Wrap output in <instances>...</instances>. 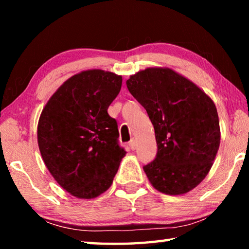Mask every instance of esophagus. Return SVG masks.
<instances>
[{"instance_id": "esophagus-1", "label": "esophagus", "mask_w": 249, "mask_h": 249, "mask_svg": "<svg viewBox=\"0 0 249 249\" xmlns=\"http://www.w3.org/2000/svg\"><path fill=\"white\" fill-rule=\"evenodd\" d=\"M129 148L132 149V150H134L135 148H136V141L132 140V141L129 142Z\"/></svg>"}]
</instances>
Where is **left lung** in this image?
<instances>
[{"label": "left lung", "instance_id": "obj_1", "mask_svg": "<svg viewBox=\"0 0 249 249\" xmlns=\"http://www.w3.org/2000/svg\"><path fill=\"white\" fill-rule=\"evenodd\" d=\"M126 86L154 125L157 154L144 167L158 191L187 193L203 180L220 146L215 104L195 83L171 69L148 68Z\"/></svg>", "mask_w": 249, "mask_h": 249}]
</instances>
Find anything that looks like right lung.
<instances>
[{"label":"right lung","instance_id":"add662e5","mask_svg":"<svg viewBox=\"0 0 249 249\" xmlns=\"http://www.w3.org/2000/svg\"><path fill=\"white\" fill-rule=\"evenodd\" d=\"M121 87V75L83 71L67 80L41 112L37 137L45 165L80 199L107 191L126 154L117 122L107 113Z\"/></svg>","mask_w":249,"mask_h":249}]
</instances>
